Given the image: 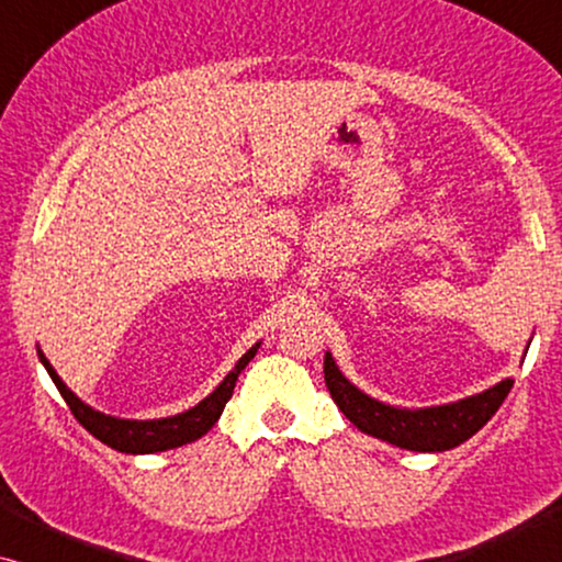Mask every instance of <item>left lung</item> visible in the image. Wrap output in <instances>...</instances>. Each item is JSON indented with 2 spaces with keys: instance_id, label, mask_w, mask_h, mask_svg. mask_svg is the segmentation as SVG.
Segmentation results:
<instances>
[{
  "instance_id": "obj_1",
  "label": "left lung",
  "mask_w": 562,
  "mask_h": 562,
  "mask_svg": "<svg viewBox=\"0 0 562 562\" xmlns=\"http://www.w3.org/2000/svg\"><path fill=\"white\" fill-rule=\"evenodd\" d=\"M325 383L329 396L360 432L379 437L383 442L417 452H442L458 448L473 437L498 412L514 386L512 379L496 383L483 394L463 402L429 406V409H396L366 396L340 373L329 352H325Z\"/></svg>"
}]
</instances>
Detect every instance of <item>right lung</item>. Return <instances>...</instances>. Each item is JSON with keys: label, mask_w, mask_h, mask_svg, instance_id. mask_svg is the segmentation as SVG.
Wrapping results in <instances>:
<instances>
[{"label": "right lung", "mask_w": 562, "mask_h": 562, "mask_svg": "<svg viewBox=\"0 0 562 562\" xmlns=\"http://www.w3.org/2000/svg\"><path fill=\"white\" fill-rule=\"evenodd\" d=\"M256 352H258V345H252V348L245 352L240 360H237V366L233 368V371L227 373V379L222 381L220 386L204 398V402H199L194 409L176 414V417L145 419V422L106 417V414L91 409V406L83 404L81 398L58 379V373L53 371V366L45 360L43 352H41V360H43L45 371L50 373L53 383L58 386L60 396H64V402L68 404V409H71L74 417L79 419V425L87 427L89 432L97 437V440H102L104 445H110V448H114V450L130 452V456H148V452H164L171 448H181V445L194 442L202 435L210 432V429L214 427V422L220 419L222 409H225V404L229 402V396H233L237 375H240L243 368L250 363Z\"/></svg>", "instance_id": "obj_1"}]
</instances>
